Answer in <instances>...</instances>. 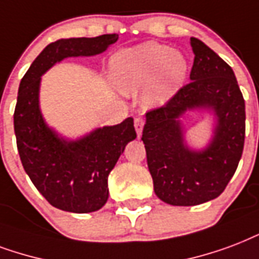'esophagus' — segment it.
Listing matches in <instances>:
<instances>
[{"instance_id": "34e87169", "label": "esophagus", "mask_w": 259, "mask_h": 259, "mask_svg": "<svg viewBox=\"0 0 259 259\" xmlns=\"http://www.w3.org/2000/svg\"><path fill=\"white\" fill-rule=\"evenodd\" d=\"M134 127H136V132H137L138 137H140V136H141V133H143V127H144V119H143V118L137 116V118L134 119Z\"/></svg>"}]
</instances>
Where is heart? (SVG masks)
Segmentation results:
<instances>
[{
  "label": "heart",
  "mask_w": 259,
  "mask_h": 259,
  "mask_svg": "<svg viewBox=\"0 0 259 259\" xmlns=\"http://www.w3.org/2000/svg\"><path fill=\"white\" fill-rule=\"evenodd\" d=\"M110 72L114 84L126 94H134L148 84L145 100L149 104H159L186 78L187 61L168 46L144 43L114 55Z\"/></svg>",
  "instance_id": "heart-1"
}]
</instances>
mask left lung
Returning <instances> with one entry per match:
<instances>
[{
  "instance_id": "8db88e82",
  "label": "left lung",
  "mask_w": 259,
  "mask_h": 259,
  "mask_svg": "<svg viewBox=\"0 0 259 259\" xmlns=\"http://www.w3.org/2000/svg\"><path fill=\"white\" fill-rule=\"evenodd\" d=\"M191 81L160 107L147 112L141 140L156 195L169 205L193 206L222 194L238 168L244 145V99L234 70L197 37ZM195 107L212 108L218 116L215 137L194 152L183 143L179 116Z\"/></svg>"
}]
</instances>
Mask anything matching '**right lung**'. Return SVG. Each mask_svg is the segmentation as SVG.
I'll list each match as a JSON object with an SVG mask.
<instances>
[{"label":"right lung","mask_w":259,"mask_h":259,"mask_svg":"<svg viewBox=\"0 0 259 259\" xmlns=\"http://www.w3.org/2000/svg\"><path fill=\"white\" fill-rule=\"evenodd\" d=\"M116 40V33L59 39L37 55L20 82L13 114L20 160L39 193L61 210L90 213L102 208L108 198V174L137 134L133 118H127L78 141L59 138L39 110L40 76L64 58L100 54Z\"/></svg>","instance_id":"right-lung-1"}]
</instances>
